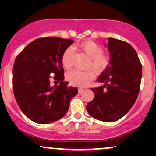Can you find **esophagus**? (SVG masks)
<instances>
[{"mask_svg": "<svg viewBox=\"0 0 156 156\" xmlns=\"http://www.w3.org/2000/svg\"><path fill=\"white\" fill-rule=\"evenodd\" d=\"M83 91H84V89H82V88H78V93L79 94H81Z\"/></svg>", "mask_w": 156, "mask_h": 156, "instance_id": "34e87169", "label": "esophagus"}]
</instances>
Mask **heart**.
Listing matches in <instances>:
<instances>
[{"mask_svg":"<svg viewBox=\"0 0 156 156\" xmlns=\"http://www.w3.org/2000/svg\"><path fill=\"white\" fill-rule=\"evenodd\" d=\"M77 48L88 57L86 67H91L96 73L104 72L110 65V57L108 54L103 53V49L93 41H84L77 45ZM62 65L65 69H70L73 66V50L68 48L62 55ZM94 72L90 69L84 71L73 70L66 74V79L69 82L77 86L84 87L89 84L94 78Z\"/></svg>","mask_w":156,"mask_h":156,"instance_id":"1","label":"heart"}]
</instances>
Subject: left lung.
<instances>
[{"instance_id":"left-lung-1","label":"left lung","mask_w":156,"mask_h":156,"mask_svg":"<svg viewBox=\"0 0 156 156\" xmlns=\"http://www.w3.org/2000/svg\"><path fill=\"white\" fill-rule=\"evenodd\" d=\"M110 65L97 78L103 86L91 88L94 98L87 104L90 115L113 122L122 119L134 104L142 78V65L136 50L127 42L109 37Z\"/></svg>"}]
</instances>
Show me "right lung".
<instances>
[{
  "label": "right lung",
  "mask_w": 156,
  "mask_h": 156,
  "mask_svg": "<svg viewBox=\"0 0 156 156\" xmlns=\"http://www.w3.org/2000/svg\"><path fill=\"white\" fill-rule=\"evenodd\" d=\"M74 42L56 37H41L28 44L16 57L12 89L23 112L37 124L56 122L66 114L76 87L64 82L62 55ZM59 86H50V74Z\"/></svg>",
  "instance_id": "obj_1"
}]
</instances>
